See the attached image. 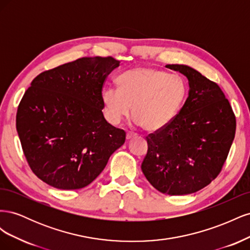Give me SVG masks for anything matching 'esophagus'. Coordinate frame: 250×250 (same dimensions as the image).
<instances>
[{
    "instance_id": "obj_1",
    "label": "esophagus",
    "mask_w": 250,
    "mask_h": 250,
    "mask_svg": "<svg viewBox=\"0 0 250 250\" xmlns=\"http://www.w3.org/2000/svg\"><path fill=\"white\" fill-rule=\"evenodd\" d=\"M135 133H131V132H127V134H126V140L127 141H129V140H131V139H133V138H135Z\"/></svg>"
}]
</instances>
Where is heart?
Wrapping results in <instances>:
<instances>
[{
    "instance_id": "obj_1",
    "label": "heart",
    "mask_w": 250,
    "mask_h": 250,
    "mask_svg": "<svg viewBox=\"0 0 250 250\" xmlns=\"http://www.w3.org/2000/svg\"><path fill=\"white\" fill-rule=\"evenodd\" d=\"M118 89L102 92L104 115L111 125H118L132 115L134 122L146 131L167 127L176 118L187 99L186 82L178 75L154 67H137L117 78Z\"/></svg>"
}]
</instances>
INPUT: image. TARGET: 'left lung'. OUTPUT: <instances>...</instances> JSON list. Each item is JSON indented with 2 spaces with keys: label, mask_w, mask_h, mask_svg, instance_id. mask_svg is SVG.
I'll list each match as a JSON object with an SVG mask.
<instances>
[{
  "label": "left lung",
  "mask_w": 250,
  "mask_h": 250,
  "mask_svg": "<svg viewBox=\"0 0 250 250\" xmlns=\"http://www.w3.org/2000/svg\"><path fill=\"white\" fill-rule=\"evenodd\" d=\"M166 67L184 74L190 92L176 118L146 137L148 151L141 168L157 191L192 194L221 172L236 134V116L216 82L188 65Z\"/></svg>",
  "instance_id": "left-lung-1"
}]
</instances>
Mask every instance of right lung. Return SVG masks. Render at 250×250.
I'll return each instance as SVG.
<instances>
[{
  "label": "right lung",
  "mask_w": 250,
  "mask_h": 250,
  "mask_svg": "<svg viewBox=\"0 0 250 250\" xmlns=\"http://www.w3.org/2000/svg\"><path fill=\"white\" fill-rule=\"evenodd\" d=\"M120 62L82 57L33 79L17 112V130L30 169L62 190L88 186L123 145L126 133L104 119L102 89Z\"/></svg>",
  "instance_id": "add662e5"
}]
</instances>
